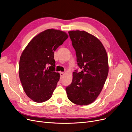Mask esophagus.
Returning <instances> with one entry per match:
<instances>
[{
	"instance_id": "1",
	"label": "esophagus",
	"mask_w": 132,
	"mask_h": 132,
	"mask_svg": "<svg viewBox=\"0 0 132 132\" xmlns=\"http://www.w3.org/2000/svg\"><path fill=\"white\" fill-rule=\"evenodd\" d=\"M60 76H61V78H62L63 76V75L64 74V73L63 72H60Z\"/></svg>"
}]
</instances>
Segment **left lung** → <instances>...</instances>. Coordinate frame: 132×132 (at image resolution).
Here are the masks:
<instances>
[{"instance_id": "8db88e82", "label": "left lung", "mask_w": 132, "mask_h": 132, "mask_svg": "<svg viewBox=\"0 0 132 132\" xmlns=\"http://www.w3.org/2000/svg\"><path fill=\"white\" fill-rule=\"evenodd\" d=\"M68 33L76 51L78 65L83 70L73 72L72 83L65 89L67 96L75 104L87 105L97 99L107 78V53L100 41L85 31Z\"/></svg>"}]
</instances>
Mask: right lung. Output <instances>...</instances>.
Masks as SVG:
<instances>
[{"mask_svg": "<svg viewBox=\"0 0 132 132\" xmlns=\"http://www.w3.org/2000/svg\"><path fill=\"white\" fill-rule=\"evenodd\" d=\"M68 37L63 31L47 29L34 37L22 52L19 75L24 92L34 102L43 103L52 97L60 79L54 53Z\"/></svg>", "mask_w": 132, "mask_h": 132, "instance_id": "1", "label": "right lung"}]
</instances>
